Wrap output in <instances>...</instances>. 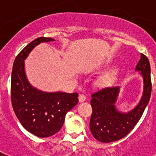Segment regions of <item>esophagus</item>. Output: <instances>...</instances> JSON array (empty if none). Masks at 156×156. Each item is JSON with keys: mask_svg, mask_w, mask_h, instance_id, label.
<instances>
[{"mask_svg": "<svg viewBox=\"0 0 156 156\" xmlns=\"http://www.w3.org/2000/svg\"><path fill=\"white\" fill-rule=\"evenodd\" d=\"M86 98H87V97L85 94H80V96H79L80 102H83V101H84L86 100Z\"/></svg>", "mask_w": 156, "mask_h": 156, "instance_id": "esophagus-1", "label": "esophagus"}]
</instances>
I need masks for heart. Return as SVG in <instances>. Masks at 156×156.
Masks as SVG:
<instances>
[{
	"label": "heart",
	"mask_w": 156,
	"mask_h": 156,
	"mask_svg": "<svg viewBox=\"0 0 156 156\" xmlns=\"http://www.w3.org/2000/svg\"><path fill=\"white\" fill-rule=\"evenodd\" d=\"M114 77H115V73L114 72H109V73H107L106 74H105L100 80L101 84L103 85H107L109 84L112 82Z\"/></svg>",
	"instance_id": "obj_1"
}]
</instances>
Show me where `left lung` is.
Listing matches in <instances>:
<instances>
[{"label":"left lung","mask_w":156,"mask_h":156,"mask_svg":"<svg viewBox=\"0 0 156 156\" xmlns=\"http://www.w3.org/2000/svg\"><path fill=\"white\" fill-rule=\"evenodd\" d=\"M136 70L140 71L143 76L144 91L137 107L128 113H121L115 107L119 87H106L92 94L90 132L101 142L116 141L126 136L140 120L148 105L151 93V69L148 58L143 54L140 55Z\"/></svg>","instance_id":"8db88e82"}]
</instances>
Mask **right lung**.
<instances>
[{
  "mask_svg": "<svg viewBox=\"0 0 156 156\" xmlns=\"http://www.w3.org/2000/svg\"><path fill=\"white\" fill-rule=\"evenodd\" d=\"M55 41L38 37L25 47L13 63L11 99L13 110L23 127L40 137H48L61 129L66 113L78 103V94L46 93L29 83L24 71V60L37 45Z\"/></svg>",
  "mask_w": 156,
  "mask_h": 156,
  "instance_id": "right-lung-1",
  "label": "right lung"
}]
</instances>
